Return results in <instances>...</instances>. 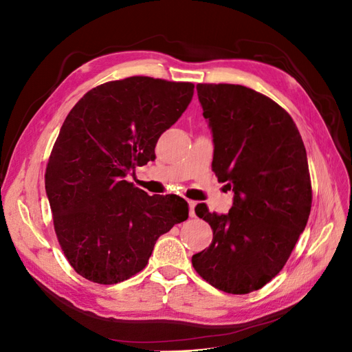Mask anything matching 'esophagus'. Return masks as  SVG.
Instances as JSON below:
<instances>
[{
	"label": "esophagus",
	"instance_id": "1",
	"mask_svg": "<svg viewBox=\"0 0 352 352\" xmlns=\"http://www.w3.org/2000/svg\"><path fill=\"white\" fill-rule=\"evenodd\" d=\"M195 201H188V207H189V217H195Z\"/></svg>",
	"mask_w": 352,
	"mask_h": 352
}]
</instances>
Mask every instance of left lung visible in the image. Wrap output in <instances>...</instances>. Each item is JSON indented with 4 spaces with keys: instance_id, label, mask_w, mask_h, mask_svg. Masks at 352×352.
Listing matches in <instances>:
<instances>
[{
    "instance_id": "1",
    "label": "left lung",
    "mask_w": 352,
    "mask_h": 352,
    "mask_svg": "<svg viewBox=\"0 0 352 352\" xmlns=\"http://www.w3.org/2000/svg\"><path fill=\"white\" fill-rule=\"evenodd\" d=\"M197 91L214 141L212 172L235 197L228 214L195 207L212 241L192 265L219 291L250 294L283 269L305 229L313 201L305 146L289 113L265 95L230 83Z\"/></svg>"
}]
</instances>
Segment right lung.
<instances>
[{
    "label": "right lung",
    "mask_w": 352,
    "mask_h": 352,
    "mask_svg": "<svg viewBox=\"0 0 352 352\" xmlns=\"http://www.w3.org/2000/svg\"><path fill=\"white\" fill-rule=\"evenodd\" d=\"M195 85L132 76L88 91L63 123L45 170L60 247L82 278L114 285L140 273L157 239L188 219L177 195H148L124 180L155 158Z\"/></svg>",
    "instance_id": "add662e5"
}]
</instances>
